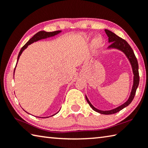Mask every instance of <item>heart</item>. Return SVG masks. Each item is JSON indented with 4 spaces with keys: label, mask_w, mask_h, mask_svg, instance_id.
<instances>
[{
    "label": "heart",
    "mask_w": 148,
    "mask_h": 148,
    "mask_svg": "<svg viewBox=\"0 0 148 148\" xmlns=\"http://www.w3.org/2000/svg\"><path fill=\"white\" fill-rule=\"evenodd\" d=\"M102 43V40L100 38H97L95 39L94 41V43H93V45H94L95 49L99 48Z\"/></svg>",
    "instance_id": "1"
}]
</instances>
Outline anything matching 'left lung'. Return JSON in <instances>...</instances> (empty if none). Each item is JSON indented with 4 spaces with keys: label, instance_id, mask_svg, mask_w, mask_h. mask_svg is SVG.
Returning a JSON list of instances; mask_svg holds the SVG:
<instances>
[{
    "label": "left lung",
    "instance_id": "obj_1",
    "mask_svg": "<svg viewBox=\"0 0 148 148\" xmlns=\"http://www.w3.org/2000/svg\"><path fill=\"white\" fill-rule=\"evenodd\" d=\"M105 31L108 37V41H109V42H111V44L109 45V47H108V48H115V49H119V50H121V51H123V53L125 54V55L129 58V61L131 62L132 68H133V74H134V82H133V88H132V91L129 99L122 105L120 106V107L115 108V109H113L111 110L103 111V110H98L97 108H95L94 106L90 103V101L88 100V99L86 96V99L89 105L90 106V107H91L93 110H95V112H97L100 114H115L116 112H118L121 110H122L123 108L127 107V106L132 102V101L133 100L134 95H135V94H136V89L138 86L139 81H140V77H139V72H138V64L135 56V54L134 53L133 50L132 49L131 47L129 45V43L127 42L125 40H123V39L119 37V36H118L117 35L115 34L114 33H113L110 30L105 29Z\"/></svg>",
    "mask_w": 148,
    "mask_h": 148
}]
</instances>
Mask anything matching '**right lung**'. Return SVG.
<instances>
[{"instance_id":"1","label":"right lung","mask_w":148,"mask_h":148,"mask_svg":"<svg viewBox=\"0 0 148 148\" xmlns=\"http://www.w3.org/2000/svg\"><path fill=\"white\" fill-rule=\"evenodd\" d=\"M60 32H61L60 30H56V31H54V32H45V31H40V32H39L37 34H36L32 38L30 39L29 41H28V42L21 49V51L19 53V55H18V57H17V62H18V60H19V56H21V54L22 52L24 51L25 49L27 47L28 45H29L30 44L35 42V41H37L38 40H41V39H45L47 38L51 37V36H54L56 34H58ZM15 69H14V71H15ZM54 115H53V116H54Z\"/></svg>"}]
</instances>
